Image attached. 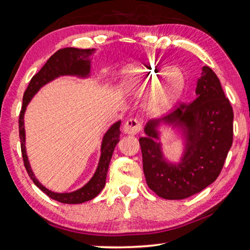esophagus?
Wrapping results in <instances>:
<instances>
[{
    "instance_id": "1",
    "label": "esophagus",
    "mask_w": 250,
    "mask_h": 250,
    "mask_svg": "<svg viewBox=\"0 0 250 250\" xmlns=\"http://www.w3.org/2000/svg\"><path fill=\"white\" fill-rule=\"evenodd\" d=\"M142 124L138 119H128L124 125V132L126 134H137L141 131Z\"/></svg>"
}]
</instances>
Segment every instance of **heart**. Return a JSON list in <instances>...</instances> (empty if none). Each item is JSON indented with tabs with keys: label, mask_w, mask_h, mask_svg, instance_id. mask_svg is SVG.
Instances as JSON below:
<instances>
[{
	"label": "heart",
	"mask_w": 250,
	"mask_h": 250,
	"mask_svg": "<svg viewBox=\"0 0 250 250\" xmlns=\"http://www.w3.org/2000/svg\"><path fill=\"white\" fill-rule=\"evenodd\" d=\"M125 83L141 88L152 84L146 98L147 110L153 115L167 112L183 94L186 78L177 67L160 65L155 62L135 64L124 70Z\"/></svg>",
	"instance_id": "heart-1"
}]
</instances>
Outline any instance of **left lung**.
<instances>
[{"label":"left lung","mask_w":250,"mask_h":250,"mask_svg":"<svg viewBox=\"0 0 250 250\" xmlns=\"http://www.w3.org/2000/svg\"><path fill=\"white\" fill-rule=\"evenodd\" d=\"M197 98L164 118L167 124L180 125L186 137L185 153L181 163H167L161 151L156 126L158 120L147 122L146 137L139 139L146 184L166 200H183L213 183L221 174L232 143L234 112L216 74L203 67L197 80Z\"/></svg>","instance_id":"1"}]
</instances>
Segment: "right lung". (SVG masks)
Wrapping results in <instances>:
<instances>
[{
  "label": "right lung",
  "mask_w": 250,
  "mask_h": 250,
  "mask_svg": "<svg viewBox=\"0 0 250 250\" xmlns=\"http://www.w3.org/2000/svg\"><path fill=\"white\" fill-rule=\"evenodd\" d=\"M94 52V49H78L73 47H67L57 50L47 62L42 67V69L29 82L26 90L23 96L22 110L20 112L19 118V131L21 139V150H22V156L24 167L26 168L29 177L34 182L37 188H41L46 195L53 200L64 204H80V203L90 201L95 198L98 194L103 191L105 184V177L109 167L110 160L113 153V150L119 142L120 138V124L121 121L116 122L111 125L103 139L101 145V155L99 160L98 167L95 172L92 179L88 183L83 186L82 188L71 193H54L49 191L42 185L34 175V173L29 166L26 150H25V130H24V112L26 110V105L33 98V96L40 90L41 87L49 83L50 80L59 77L62 75H73L86 77L90 73V61L87 57Z\"/></svg>",
  "instance_id": "right-lung-1"
}]
</instances>
